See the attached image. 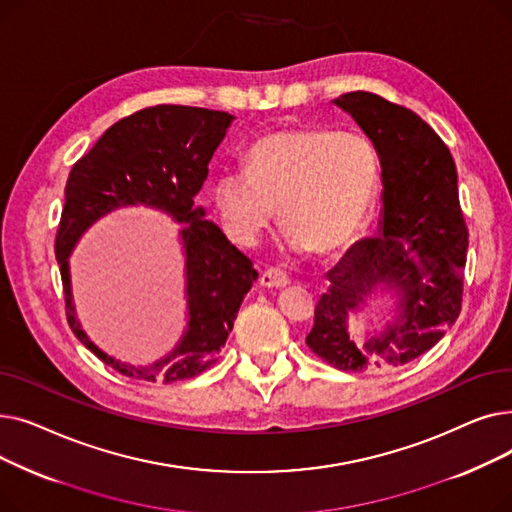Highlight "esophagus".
Wrapping results in <instances>:
<instances>
[{"instance_id":"esophagus-1","label":"esophagus","mask_w":512,"mask_h":512,"mask_svg":"<svg viewBox=\"0 0 512 512\" xmlns=\"http://www.w3.org/2000/svg\"><path fill=\"white\" fill-rule=\"evenodd\" d=\"M259 286L261 288H284V286H288V278L280 270H265L259 276Z\"/></svg>"}]
</instances>
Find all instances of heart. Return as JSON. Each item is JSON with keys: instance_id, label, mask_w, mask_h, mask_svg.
<instances>
[{"instance_id": "1", "label": "heart", "mask_w": 512, "mask_h": 512, "mask_svg": "<svg viewBox=\"0 0 512 512\" xmlns=\"http://www.w3.org/2000/svg\"><path fill=\"white\" fill-rule=\"evenodd\" d=\"M380 159L357 132L280 128L245 153V172L226 170L211 197L228 234L253 245L272 226L274 207L290 253L332 255L351 242L373 209Z\"/></svg>"}]
</instances>
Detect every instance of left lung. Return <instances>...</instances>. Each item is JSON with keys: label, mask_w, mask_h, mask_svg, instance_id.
I'll list each match as a JSON object with an SVG mask.
<instances>
[{"label": "left lung", "mask_w": 512, "mask_h": 512, "mask_svg": "<svg viewBox=\"0 0 512 512\" xmlns=\"http://www.w3.org/2000/svg\"><path fill=\"white\" fill-rule=\"evenodd\" d=\"M332 105L378 153L382 209L378 234L355 242L328 272L307 346L340 371H392L436 346L461 313L469 232L459 176L434 128L407 107L367 91ZM351 314L362 315L361 335L347 330Z\"/></svg>", "instance_id": "8db88e82"}]
</instances>
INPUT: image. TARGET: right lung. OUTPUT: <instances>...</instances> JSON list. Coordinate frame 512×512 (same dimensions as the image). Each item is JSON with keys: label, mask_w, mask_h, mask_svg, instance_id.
Masks as SVG:
<instances>
[{"label": "right lung", "mask_w": 512, "mask_h": 512, "mask_svg": "<svg viewBox=\"0 0 512 512\" xmlns=\"http://www.w3.org/2000/svg\"><path fill=\"white\" fill-rule=\"evenodd\" d=\"M232 122L234 116L205 107H147L107 128L68 176L56 236L68 324L91 353L126 378L172 384L207 369L220 355L240 303L259 276L220 226L205 218V209L195 205L209 161ZM139 204L181 224L185 257L187 328L173 351L153 364H128L100 351L79 326L69 276V255L84 232L107 212Z\"/></svg>", "instance_id": "add662e5"}]
</instances>
